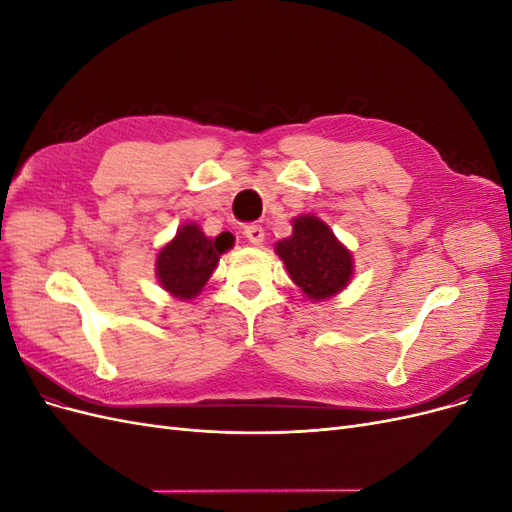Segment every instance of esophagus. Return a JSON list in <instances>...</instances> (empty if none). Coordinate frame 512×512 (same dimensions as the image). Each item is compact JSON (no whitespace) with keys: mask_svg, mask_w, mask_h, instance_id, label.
<instances>
[{"mask_svg":"<svg viewBox=\"0 0 512 512\" xmlns=\"http://www.w3.org/2000/svg\"><path fill=\"white\" fill-rule=\"evenodd\" d=\"M243 235L247 237V241L254 243V245H260L262 241H265V230H262V226L258 224H250L243 228Z\"/></svg>","mask_w":512,"mask_h":512,"instance_id":"34e87169","label":"esophagus"}]
</instances>
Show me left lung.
Here are the masks:
<instances>
[{"mask_svg": "<svg viewBox=\"0 0 512 512\" xmlns=\"http://www.w3.org/2000/svg\"><path fill=\"white\" fill-rule=\"evenodd\" d=\"M275 254L307 301L337 297L354 277L352 252L312 213L292 218V235L275 243Z\"/></svg>", "mask_w": 512, "mask_h": 512, "instance_id": "1", "label": "left lung"}]
</instances>
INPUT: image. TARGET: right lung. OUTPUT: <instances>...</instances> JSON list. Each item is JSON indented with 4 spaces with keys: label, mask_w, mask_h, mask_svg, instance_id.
Here are the masks:
<instances>
[{
    "label": "right lung",
    "mask_w": 512,
    "mask_h": 512,
    "mask_svg": "<svg viewBox=\"0 0 512 512\" xmlns=\"http://www.w3.org/2000/svg\"><path fill=\"white\" fill-rule=\"evenodd\" d=\"M232 245L235 237L230 232L211 239L196 222L181 224L156 256L158 284L179 301L196 299Z\"/></svg>",
    "instance_id": "obj_1"
}]
</instances>
